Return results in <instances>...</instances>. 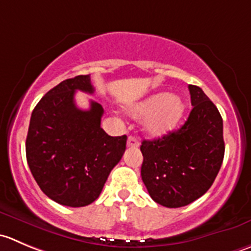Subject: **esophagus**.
<instances>
[{
    "instance_id": "obj_1",
    "label": "esophagus",
    "mask_w": 251,
    "mask_h": 251,
    "mask_svg": "<svg viewBox=\"0 0 251 251\" xmlns=\"http://www.w3.org/2000/svg\"><path fill=\"white\" fill-rule=\"evenodd\" d=\"M138 145H140V142L135 136H130L127 138V147H138Z\"/></svg>"
}]
</instances>
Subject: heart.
Returning <instances> with one entry per match:
<instances>
[{"label": "heart", "mask_w": 251, "mask_h": 251, "mask_svg": "<svg viewBox=\"0 0 251 251\" xmlns=\"http://www.w3.org/2000/svg\"><path fill=\"white\" fill-rule=\"evenodd\" d=\"M185 110L181 97L155 93L133 104L128 109L132 118H143V128L151 136H162L177 125Z\"/></svg>", "instance_id": "obj_1"}]
</instances>
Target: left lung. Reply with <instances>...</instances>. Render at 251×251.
I'll use <instances>...</instances> for the list:
<instances>
[{"instance_id":"obj_1","label":"left lung","mask_w":251,"mask_h":251,"mask_svg":"<svg viewBox=\"0 0 251 251\" xmlns=\"http://www.w3.org/2000/svg\"><path fill=\"white\" fill-rule=\"evenodd\" d=\"M193 109L184 125L162 138L143 140L141 176L151 198L176 208L194 202L215 181L225 157L223 120L198 86H189Z\"/></svg>"}]
</instances>
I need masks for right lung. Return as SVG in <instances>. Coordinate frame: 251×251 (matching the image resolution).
I'll use <instances>...</instances> for the list:
<instances>
[{"instance_id":"obj_1","label":"right lung","mask_w":251,"mask_h":251,"mask_svg":"<svg viewBox=\"0 0 251 251\" xmlns=\"http://www.w3.org/2000/svg\"><path fill=\"white\" fill-rule=\"evenodd\" d=\"M76 91L94 93L89 75L65 79L40 99L25 141L26 162L41 191L69 207H83L99 198L127 140L100 127V104L91 100L88 110L77 108Z\"/></svg>"}]
</instances>
